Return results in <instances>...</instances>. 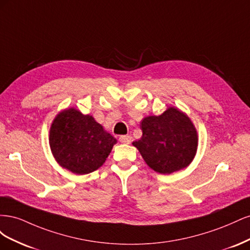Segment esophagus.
<instances>
[{"mask_svg": "<svg viewBox=\"0 0 250 250\" xmlns=\"http://www.w3.org/2000/svg\"><path fill=\"white\" fill-rule=\"evenodd\" d=\"M119 141L123 144H130L131 143V137L130 135H121L119 138Z\"/></svg>", "mask_w": 250, "mask_h": 250, "instance_id": "esophagus-1", "label": "esophagus"}]
</instances>
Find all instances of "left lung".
<instances>
[{"label": "left lung", "instance_id": "left-lung-1", "mask_svg": "<svg viewBox=\"0 0 250 250\" xmlns=\"http://www.w3.org/2000/svg\"><path fill=\"white\" fill-rule=\"evenodd\" d=\"M143 135L133 142L144 161L161 174H170L188 167L197 151V132L184 112L170 107L161 116L141 122Z\"/></svg>", "mask_w": 250, "mask_h": 250}]
</instances>
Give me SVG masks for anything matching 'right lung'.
I'll return each mask as SVG.
<instances>
[{
	"label": "right lung",
	"instance_id": "add662e5",
	"mask_svg": "<svg viewBox=\"0 0 250 250\" xmlns=\"http://www.w3.org/2000/svg\"><path fill=\"white\" fill-rule=\"evenodd\" d=\"M116 143L92 116L74 108L60 112L50 129V147L55 160L79 175L100 168Z\"/></svg>",
	"mask_w": 250,
	"mask_h": 250
}]
</instances>
